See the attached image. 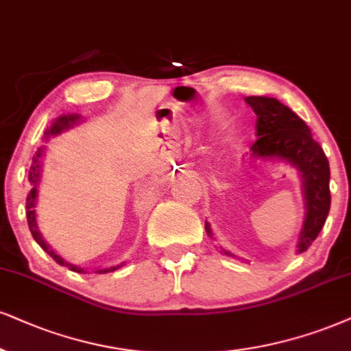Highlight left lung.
<instances>
[{
	"instance_id": "1",
	"label": "left lung",
	"mask_w": 351,
	"mask_h": 351,
	"mask_svg": "<svg viewBox=\"0 0 351 351\" xmlns=\"http://www.w3.org/2000/svg\"><path fill=\"white\" fill-rule=\"evenodd\" d=\"M257 115L255 130L257 141L250 146L254 158L283 159L295 166L301 174L302 193H304L306 216L298 239V254L308 250L321 229L326 224L330 210V167L327 156L306 122L278 99L265 96L245 97ZM206 234L211 237V228L205 223ZM224 255L236 257L223 249Z\"/></svg>"
}]
</instances>
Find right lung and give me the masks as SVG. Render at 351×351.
I'll return each instance as SVG.
<instances>
[{"label": "right lung", "mask_w": 351, "mask_h": 351, "mask_svg": "<svg viewBox=\"0 0 351 351\" xmlns=\"http://www.w3.org/2000/svg\"><path fill=\"white\" fill-rule=\"evenodd\" d=\"M81 117L76 115V114H70V115H62L58 117V119H55V122L51 127L47 130L45 132V140L49 136H53V135H58V133H62L63 130H68L71 128L73 125H76L80 122ZM42 154H43V148H40L36 153V156L32 158V166L29 169V182L32 185V189H30V192L27 193V202H25V213H27V223H29V229L30 232H32V237L36 239V242L40 247L45 250L47 254L50 255L53 261L58 263V265H63V267H68L70 270L73 271H77V274H84V268H80L77 265H73V263L63 261L62 257H60L58 254H55V250L50 247L49 244H47L45 241H43V237L40 234V231H38V226H37V219H36V200H37V185H38V180H40V171H42ZM123 263H120V265H115V267H109V268H102V270H96V274H107V271H114L117 268L122 267Z\"/></svg>", "instance_id": "right-lung-1"}]
</instances>
